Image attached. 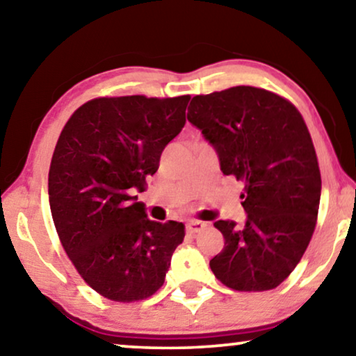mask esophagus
<instances>
[{
  "mask_svg": "<svg viewBox=\"0 0 356 356\" xmlns=\"http://www.w3.org/2000/svg\"><path fill=\"white\" fill-rule=\"evenodd\" d=\"M206 227L204 222L201 220H190L185 224V230H187V233H190V235H195V233L201 232Z\"/></svg>",
  "mask_w": 356,
  "mask_h": 356,
  "instance_id": "esophagus-1",
  "label": "esophagus"
}]
</instances>
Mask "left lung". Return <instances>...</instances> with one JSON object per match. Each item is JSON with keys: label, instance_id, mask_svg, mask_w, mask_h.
Wrapping results in <instances>:
<instances>
[{"label": "left lung", "instance_id": "1", "mask_svg": "<svg viewBox=\"0 0 356 356\" xmlns=\"http://www.w3.org/2000/svg\"><path fill=\"white\" fill-rule=\"evenodd\" d=\"M187 120L219 156L220 171L245 182V225L217 220L224 249L217 280L236 291H268L289 277L314 235L321 176L314 142L293 104L252 86L195 95Z\"/></svg>", "mask_w": 356, "mask_h": 356}]
</instances>
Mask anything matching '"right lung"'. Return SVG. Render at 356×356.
I'll use <instances>...</instances> for the list:
<instances>
[{"label": "right lung", "mask_w": 356, "mask_h": 356, "mask_svg": "<svg viewBox=\"0 0 356 356\" xmlns=\"http://www.w3.org/2000/svg\"><path fill=\"white\" fill-rule=\"evenodd\" d=\"M190 95H126L81 105L57 140L49 204L81 278L115 302L142 300L164 283L185 225L150 220L136 192L185 124Z\"/></svg>", "instance_id": "right-lung-1"}]
</instances>
